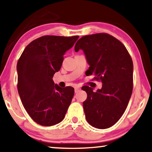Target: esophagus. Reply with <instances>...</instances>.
Instances as JSON below:
<instances>
[{
    "label": "esophagus",
    "instance_id": "34e87169",
    "mask_svg": "<svg viewBox=\"0 0 152 152\" xmlns=\"http://www.w3.org/2000/svg\"><path fill=\"white\" fill-rule=\"evenodd\" d=\"M80 90H81V88L80 87H75V92H77L78 91H80Z\"/></svg>",
    "mask_w": 152,
    "mask_h": 152
}]
</instances>
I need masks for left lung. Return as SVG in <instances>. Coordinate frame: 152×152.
<instances>
[{
	"label": "left lung",
	"mask_w": 152,
	"mask_h": 152,
	"mask_svg": "<svg viewBox=\"0 0 152 152\" xmlns=\"http://www.w3.org/2000/svg\"><path fill=\"white\" fill-rule=\"evenodd\" d=\"M80 49L90 65L88 74L103 83L96 92L88 86L81 88L87 93L83 102L86 118L96 128H108L120 119L132 96V60L118 39L104 33L83 36L75 46L76 52Z\"/></svg>",
	"instance_id": "obj_1"
}]
</instances>
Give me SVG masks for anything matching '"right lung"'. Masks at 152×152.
I'll return each instance as SVG.
<instances>
[{
  "instance_id": "right-lung-1",
  "label": "right lung",
  "mask_w": 152,
  "mask_h": 152,
  "mask_svg": "<svg viewBox=\"0 0 152 152\" xmlns=\"http://www.w3.org/2000/svg\"><path fill=\"white\" fill-rule=\"evenodd\" d=\"M78 38L42 36L28 44L18 61V91L26 111L37 124L51 126L64 118L74 88L55 84L53 77L61 69L66 51Z\"/></svg>"
}]
</instances>
